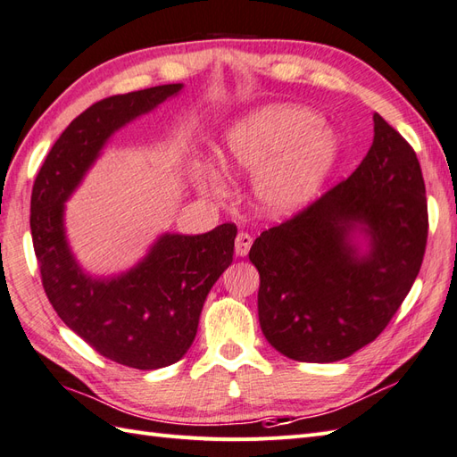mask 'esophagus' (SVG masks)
Wrapping results in <instances>:
<instances>
[{"label": "esophagus", "instance_id": "obj_1", "mask_svg": "<svg viewBox=\"0 0 457 457\" xmlns=\"http://www.w3.org/2000/svg\"><path fill=\"white\" fill-rule=\"evenodd\" d=\"M250 246H252V237L248 235V232H238V237L235 240V252H237V255H240V258H244V255H248Z\"/></svg>", "mask_w": 457, "mask_h": 457}]
</instances>
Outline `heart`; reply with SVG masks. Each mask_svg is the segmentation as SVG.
<instances>
[{"instance_id":"obj_1","label":"heart","mask_w":457,"mask_h":457,"mask_svg":"<svg viewBox=\"0 0 457 457\" xmlns=\"http://www.w3.org/2000/svg\"><path fill=\"white\" fill-rule=\"evenodd\" d=\"M339 154V141L306 108L270 106L237 121L227 133L222 166L230 176H254L255 205L267 217H287L318 192ZM202 187L220 195L222 182L209 172Z\"/></svg>"}]
</instances>
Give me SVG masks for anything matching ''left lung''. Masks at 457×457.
I'll use <instances>...</instances> for the list:
<instances>
[{"label": "left lung", "mask_w": 457, "mask_h": 457, "mask_svg": "<svg viewBox=\"0 0 457 457\" xmlns=\"http://www.w3.org/2000/svg\"><path fill=\"white\" fill-rule=\"evenodd\" d=\"M370 242L358 252L353 235ZM428 237L413 147L374 114V141L347 180L250 248L265 339L300 362H336L374 341L413 287Z\"/></svg>", "instance_id": "1"}]
</instances>
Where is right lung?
<instances>
[{"label": "right lung", "mask_w": 457, "mask_h": 457, "mask_svg": "<svg viewBox=\"0 0 457 457\" xmlns=\"http://www.w3.org/2000/svg\"><path fill=\"white\" fill-rule=\"evenodd\" d=\"M180 88L159 85L88 106L54 143L30 195L32 246L50 304L98 354L137 370L174 364L190 349L211 287L232 263L237 225L195 237L166 232L129 271L96 279L68 246L63 204L116 129Z\"/></svg>", "instance_id": "add662e5"}]
</instances>
